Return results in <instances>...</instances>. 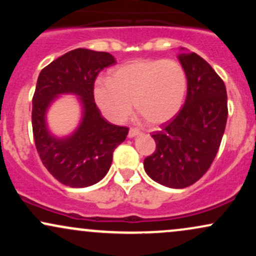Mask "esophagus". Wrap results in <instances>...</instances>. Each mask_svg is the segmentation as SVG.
<instances>
[{
    "instance_id": "obj_1",
    "label": "esophagus",
    "mask_w": 256,
    "mask_h": 256,
    "mask_svg": "<svg viewBox=\"0 0 256 256\" xmlns=\"http://www.w3.org/2000/svg\"><path fill=\"white\" fill-rule=\"evenodd\" d=\"M140 134V131L137 130V128H130V131H128V137L134 138V137L138 136Z\"/></svg>"
}]
</instances>
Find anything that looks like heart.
Instances as JSON below:
<instances>
[{
  "mask_svg": "<svg viewBox=\"0 0 256 256\" xmlns=\"http://www.w3.org/2000/svg\"><path fill=\"white\" fill-rule=\"evenodd\" d=\"M186 88V74L177 61L137 58L113 70L110 79H98L94 98L102 114L114 124L130 116L134 102L146 122L160 125L177 116Z\"/></svg>",
  "mask_w": 256,
  "mask_h": 256,
  "instance_id": "obj_1",
  "label": "heart"
}]
</instances>
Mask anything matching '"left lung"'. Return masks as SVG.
<instances>
[{"instance_id": "8db88e82", "label": "left lung", "mask_w": 256, "mask_h": 256, "mask_svg": "<svg viewBox=\"0 0 256 256\" xmlns=\"http://www.w3.org/2000/svg\"><path fill=\"white\" fill-rule=\"evenodd\" d=\"M178 58L188 79L185 104L177 116L152 134L156 149L144 160L146 174L173 189L190 186L208 171L228 120L222 79L195 52H183Z\"/></svg>"}]
</instances>
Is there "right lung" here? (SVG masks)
Here are the masks:
<instances>
[{
	"mask_svg": "<svg viewBox=\"0 0 256 256\" xmlns=\"http://www.w3.org/2000/svg\"><path fill=\"white\" fill-rule=\"evenodd\" d=\"M110 52L78 48L58 58L40 71L32 98V130L44 167L71 188L96 184L110 171L113 152L128 134L125 126L108 122L95 104L94 84L106 67L116 64ZM72 93L81 101L82 120L67 138L48 131L45 116L60 94Z\"/></svg>",
	"mask_w": 256,
	"mask_h": 256,
	"instance_id": "obj_1",
	"label": "right lung"
}]
</instances>
